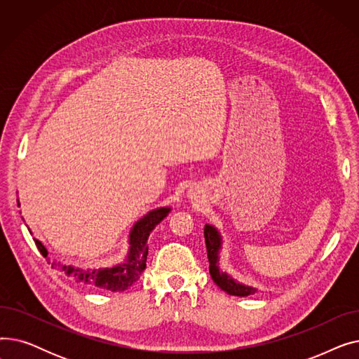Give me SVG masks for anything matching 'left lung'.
<instances>
[{"instance_id":"8db88e82","label":"left lung","mask_w":359,"mask_h":359,"mask_svg":"<svg viewBox=\"0 0 359 359\" xmlns=\"http://www.w3.org/2000/svg\"><path fill=\"white\" fill-rule=\"evenodd\" d=\"M205 236V244H206V253H208V260H210V273L211 278L214 279L215 284L227 294L230 295H237V297H248L255 294V288L243 285L240 282L234 280L230 275L225 272H221L218 268V262H219V249H221V236L219 233L212 227V225H205L203 230Z\"/></svg>"}]
</instances>
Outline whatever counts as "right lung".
<instances>
[{"instance_id": "1", "label": "right lung", "mask_w": 359, "mask_h": 359, "mask_svg": "<svg viewBox=\"0 0 359 359\" xmlns=\"http://www.w3.org/2000/svg\"><path fill=\"white\" fill-rule=\"evenodd\" d=\"M170 212V208H158L148 212L144 218L135 222L134 227L129 234V253L123 263L113 268L104 269H79L72 266H62L52 263V266H60L65 275L74 278L77 282H81L84 285L97 287L104 291L121 292L132 287L137 282L147 266V256H148V237L156 229V225L160 224ZM37 249L43 255L48 256V250L39 240H34Z\"/></svg>"}]
</instances>
